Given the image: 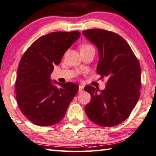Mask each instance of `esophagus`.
Returning <instances> with one entry per match:
<instances>
[{"mask_svg": "<svg viewBox=\"0 0 156 156\" xmlns=\"http://www.w3.org/2000/svg\"><path fill=\"white\" fill-rule=\"evenodd\" d=\"M83 91V86L79 85V90H78V93H81Z\"/></svg>", "mask_w": 156, "mask_h": 156, "instance_id": "obj_1", "label": "esophagus"}]
</instances>
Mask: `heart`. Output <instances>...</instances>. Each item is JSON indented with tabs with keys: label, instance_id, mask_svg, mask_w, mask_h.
<instances>
[{
	"label": "heart",
	"instance_id": "b5f03b06",
	"mask_svg": "<svg viewBox=\"0 0 156 156\" xmlns=\"http://www.w3.org/2000/svg\"><path fill=\"white\" fill-rule=\"evenodd\" d=\"M92 48H94V47L90 44H84L83 45L80 46V50H85V49H89Z\"/></svg>",
	"mask_w": 156,
	"mask_h": 156
}]
</instances>
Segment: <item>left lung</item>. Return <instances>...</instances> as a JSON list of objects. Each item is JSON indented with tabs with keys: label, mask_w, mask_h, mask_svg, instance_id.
<instances>
[{
	"label": "left lung",
	"mask_w": 156,
	"mask_h": 156,
	"mask_svg": "<svg viewBox=\"0 0 156 156\" xmlns=\"http://www.w3.org/2000/svg\"><path fill=\"white\" fill-rule=\"evenodd\" d=\"M83 34L97 46L99 61L96 68L105 88L86 86L91 95L85 110L89 119L101 126L119 124L129 117L140 96L141 68L126 41L118 34L103 29H89Z\"/></svg>",
	"instance_id": "1"
}]
</instances>
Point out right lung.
<instances>
[{
  "label": "right lung",
  "instance_id": "1",
  "mask_svg": "<svg viewBox=\"0 0 156 156\" xmlns=\"http://www.w3.org/2000/svg\"><path fill=\"white\" fill-rule=\"evenodd\" d=\"M80 36L78 31L53 32L41 36L27 49L19 62L15 83L19 108L28 119L40 126L56 124L65 117L78 86L52 84L54 66Z\"/></svg>",
  "mask_w": 156,
  "mask_h": 156
}]
</instances>
